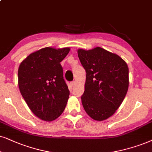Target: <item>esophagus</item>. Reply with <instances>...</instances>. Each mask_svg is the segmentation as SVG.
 Wrapping results in <instances>:
<instances>
[{
	"label": "esophagus",
	"mask_w": 152,
	"mask_h": 152,
	"mask_svg": "<svg viewBox=\"0 0 152 152\" xmlns=\"http://www.w3.org/2000/svg\"><path fill=\"white\" fill-rule=\"evenodd\" d=\"M75 83H75V81H72V82H71V86H72V87H74V86H75Z\"/></svg>",
	"instance_id": "34e87169"
}]
</instances>
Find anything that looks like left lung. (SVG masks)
I'll list each match as a JSON object with an SVG mask.
<instances>
[{
	"mask_svg": "<svg viewBox=\"0 0 152 152\" xmlns=\"http://www.w3.org/2000/svg\"><path fill=\"white\" fill-rule=\"evenodd\" d=\"M78 56L86 72L83 107L94 120H105L116 112L127 93L128 65L118 55L100 47L78 49Z\"/></svg>",
	"mask_w": 152,
	"mask_h": 152,
	"instance_id": "obj_1",
	"label": "left lung"
}]
</instances>
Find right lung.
Returning a JSON list of instances; mask_svg holds the SVG:
<instances>
[{"label": "right lung", "mask_w": 152, "mask_h": 152, "mask_svg": "<svg viewBox=\"0 0 152 152\" xmlns=\"http://www.w3.org/2000/svg\"><path fill=\"white\" fill-rule=\"evenodd\" d=\"M69 50V48H44L30 54L19 66L20 93L31 111L41 120H55L66 107L69 90L60 62Z\"/></svg>", "instance_id": "1"}]
</instances>
